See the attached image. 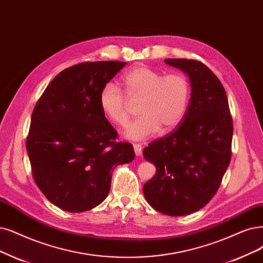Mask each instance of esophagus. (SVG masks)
I'll return each instance as SVG.
<instances>
[{
    "mask_svg": "<svg viewBox=\"0 0 263 263\" xmlns=\"http://www.w3.org/2000/svg\"><path fill=\"white\" fill-rule=\"evenodd\" d=\"M133 148H134V153L137 156H140V155L142 154V145L140 144H134L133 145Z\"/></svg>",
    "mask_w": 263,
    "mask_h": 263,
    "instance_id": "esophagus-1",
    "label": "esophagus"
}]
</instances>
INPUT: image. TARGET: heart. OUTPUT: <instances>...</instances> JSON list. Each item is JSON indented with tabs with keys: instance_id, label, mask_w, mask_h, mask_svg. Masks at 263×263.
<instances>
[{
	"instance_id": "obj_1",
	"label": "heart",
	"mask_w": 263,
	"mask_h": 263,
	"mask_svg": "<svg viewBox=\"0 0 263 263\" xmlns=\"http://www.w3.org/2000/svg\"><path fill=\"white\" fill-rule=\"evenodd\" d=\"M120 83L125 97L116 85L106 83L100 91L99 104L107 119L122 126L129 120V101L139 102L141 116L124 130L128 139L145 140L160 128L163 132L169 131L182 121L189 109L192 84L183 72L163 74L153 68L138 66L125 72Z\"/></svg>"
}]
</instances>
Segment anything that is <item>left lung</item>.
Returning a JSON list of instances; mask_svg holds the SVG:
<instances>
[{
	"mask_svg": "<svg viewBox=\"0 0 263 263\" xmlns=\"http://www.w3.org/2000/svg\"><path fill=\"white\" fill-rule=\"evenodd\" d=\"M164 63L189 76L191 101L177 128L144 148L156 174L143 193L155 210L178 217L201 209L215 196L231 161L233 121L224 87L206 65L186 58Z\"/></svg>",
	"mask_w": 263,
	"mask_h": 263,
	"instance_id": "left-lung-1",
	"label": "left lung"
}]
</instances>
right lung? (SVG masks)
Segmentation results:
<instances>
[{
    "label": "right lung",
    "instance_id": "add662e5",
    "mask_svg": "<svg viewBox=\"0 0 263 263\" xmlns=\"http://www.w3.org/2000/svg\"><path fill=\"white\" fill-rule=\"evenodd\" d=\"M125 65L105 61L66 68L35 104L27 152L35 184L58 208L82 212L99 206L115 167L135 157L130 143L116 142L118 134L99 104L102 87Z\"/></svg>",
    "mask_w": 263,
    "mask_h": 263
}]
</instances>
